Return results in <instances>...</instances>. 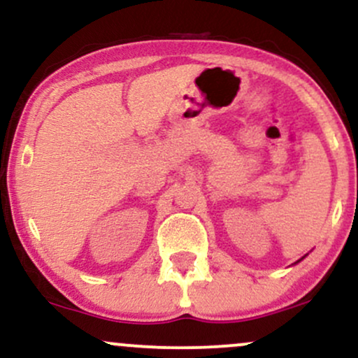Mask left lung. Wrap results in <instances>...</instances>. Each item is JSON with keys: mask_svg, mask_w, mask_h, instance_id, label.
<instances>
[{"mask_svg": "<svg viewBox=\"0 0 358 358\" xmlns=\"http://www.w3.org/2000/svg\"><path fill=\"white\" fill-rule=\"evenodd\" d=\"M299 262H300V260H299Z\"/></svg>", "mask_w": 358, "mask_h": 358, "instance_id": "8db88e82", "label": "left lung"}]
</instances>
